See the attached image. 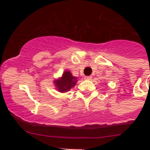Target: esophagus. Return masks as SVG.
I'll use <instances>...</instances> for the list:
<instances>
[{
    "label": "esophagus",
    "mask_w": 150,
    "mask_h": 150,
    "mask_svg": "<svg viewBox=\"0 0 150 150\" xmlns=\"http://www.w3.org/2000/svg\"><path fill=\"white\" fill-rule=\"evenodd\" d=\"M86 80H91L92 79V77L91 76H86L85 77Z\"/></svg>",
    "instance_id": "obj_1"
}]
</instances>
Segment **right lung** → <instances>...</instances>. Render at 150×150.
<instances>
[{
  "instance_id": "1",
  "label": "right lung",
  "mask_w": 150,
  "mask_h": 150,
  "mask_svg": "<svg viewBox=\"0 0 150 150\" xmlns=\"http://www.w3.org/2000/svg\"><path fill=\"white\" fill-rule=\"evenodd\" d=\"M77 78L73 77L69 71H65L60 79L55 81V84L59 92H67L74 87L77 83Z\"/></svg>"
}]
</instances>
